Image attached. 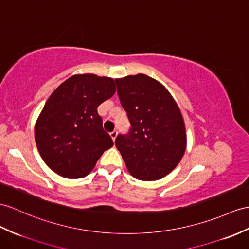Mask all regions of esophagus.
Listing matches in <instances>:
<instances>
[{
    "mask_svg": "<svg viewBox=\"0 0 249 249\" xmlns=\"http://www.w3.org/2000/svg\"><path fill=\"white\" fill-rule=\"evenodd\" d=\"M110 135H111V137H112L113 141H115V139H116V137H117V131H113V132H111V133H110Z\"/></svg>",
    "mask_w": 249,
    "mask_h": 249,
    "instance_id": "1",
    "label": "esophagus"
}]
</instances>
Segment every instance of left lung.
I'll list each match as a JSON object with an SVG mask.
<instances>
[{
    "label": "left lung",
    "mask_w": 249,
    "mask_h": 249,
    "mask_svg": "<svg viewBox=\"0 0 249 249\" xmlns=\"http://www.w3.org/2000/svg\"><path fill=\"white\" fill-rule=\"evenodd\" d=\"M120 104L131 123L129 134L115 141L130 174L156 180L183 159L187 135L183 115L162 84L144 74L116 79Z\"/></svg>",
    "instance_id": "obj_1"
}]
</instances>
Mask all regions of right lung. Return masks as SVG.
Listing matches in <instances>:
<instances>
[{
    "label": "right lung",
    "instance_id": "1",
    "mask_svg": "<svg viewBox=\"0 0 249 249\" xmlns=\"http://www.w3.org/2000/svg\"><path fill=\"white\" fill-rule=\"evenodd\" d=\"M113 78L70 77L53 90L35 124V141L48 168L66 178H84L113 147L97 107L115 94Z\"/></svg>",
    "mask_w": 249,
    "mask_h": 249
}]
</instances>
